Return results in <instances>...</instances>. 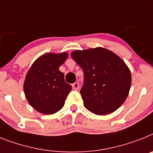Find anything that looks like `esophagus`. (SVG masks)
Masks as SVG:
<instances>
[{
  "label": "esophagus",
  "mask_w": 153,
  "mask_h": 153,
  "mask_svg": "<svg viewBox=\"0 0 153 153\" xmlns=\"http://www.w3.org/2000/svg\"><path fill=\"white\" fill-rule=\"evenodd\" d=\"M78 88H79V84L78 82H75L74 84H72V88L74 90H78Z\"/></svg>",
  "instance_id": "obj_1"
}]
</instances>
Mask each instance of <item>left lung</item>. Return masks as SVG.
<instances>
[{
  "instance_id": "left-lung-1",
  "label": "left lung",
  "mask_w": 153,
  "mask_h": 153,
  "mask_svg": "<svg viewBox=\"0 0 153 153\" xmlns=\"http://www.w3.org/2000/svg\"><path fill=\"white\" fill-rule=\"evenodd\" d=\"M71 55L84 71L80 93L85 107L99 115L118 109L128 96L132 82L126 64L114 52L101 47L77 50Z\"/></svg>"
}]
</instances>
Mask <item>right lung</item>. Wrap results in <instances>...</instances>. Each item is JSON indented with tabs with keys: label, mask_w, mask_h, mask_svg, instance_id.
Masks as SVG:
<instances>
[{
	"label": "right lung",
	"mask_w": 153,
	"mask_h": 153,
	"mask_svg": "<svg viewBox=\"0 0 153 153\" xmlns=\"http://www.w3.org/2000/svg\"><path fill=\"white\" fill-rule=\"evenodd\" d=\"M66 52L47 53L30 66L24 82V91L29 104L38 112L52 115L61 110L71 91L59 67L67 59Z\"/></svg>",
	"instance_id": "1"
}]
</instances>
